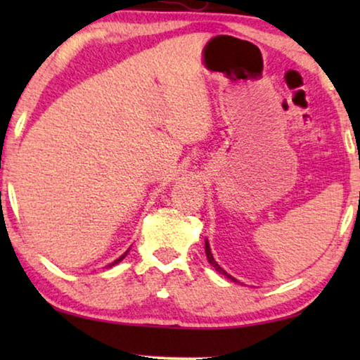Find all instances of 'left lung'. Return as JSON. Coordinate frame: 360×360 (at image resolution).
Masks as SVG:
<instances>
[{"mask_svg": "<svg viewBox=\"0 0 360 360\" xmlns=\"http://www.w3.org/2000/svg\"><path fill=\"white\" fill-rule=\"evenodd\" d=\"M205 252H206V257H208V262H210L211 265H213V267H214V270H216V272L223 274L226 278L233 280V282H238V280H236L234 277H231V275H229L228 272H226V270H224V269H221V267H219V264H218V262H216V260H214V257H213V254H211V249H210V243H208V239H206V240H205ZM238 283H239V282H238Z\"/></svg>", "mask_w": 360, "mask_h": 360, "instance_id": "left-lung-1", "label": "left lung"}]
</instances>
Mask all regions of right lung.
Masks as SVG:
<instances>
[{
    "label": "right lung",
    "mask_w": 360,
    "mask_h": 360,
    "mask_svg": "<svg viewBox=\"0 0 360 360\" xmlns=\"http://www.w3.org/2000/svg\"><path fill=\"white\" fill-rule=\"evenodd\" d=\"M127 252H129V249H127V250H126V252H124V254H122V255H121V257H120V259H116V260H115V262H111V264H110V265H108V269H110V267H112V265H116V264H120V262H121V260H122V259H124V257H126V255H127Z\"/></svg>",
    "instance_id": "1"
}]
</instances>
